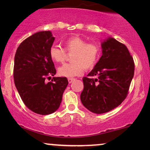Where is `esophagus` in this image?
Instances as JSON below:
<instances>
[{
    "label": "esophagus",
    "mask_w": 150,
    "mask_h": 150,
    "mask_svg": "<svg viewBox=\"0 0 150 150\" xmlns=\"http://www.w3.org/2000/svg\"><path fill=\"white\" fill-rule=\"evenodd\" d=\"M74 81H75L74 79H68V83H71Z\"/></svg>",
    "instance_id": "34e87169"
}]
</instances>
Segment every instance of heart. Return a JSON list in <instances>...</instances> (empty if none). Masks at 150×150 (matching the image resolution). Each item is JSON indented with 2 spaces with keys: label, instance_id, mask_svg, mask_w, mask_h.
Returning <instances> with one entry per match:
<instances>
[{
  "label": "heart",
  "instance_id": "obj_1",
  "mask_svg": "<svg viewBox=\"0 0 150 150\" xmlns=\"http://www.w3.org/2000/svg\"><path fill=\"white\" fill-rule=\"evenodd\" d=\"M64 50L52 46L49 51L50 59L55 63L64 62L66 52L71 54V63H66L58 69L59 74L62 77L73 78L83 74L84 70L94 67L100 54V47L93 43H87L85 39L74 36L63 42Z\"/></svg>",
  "mask_w": 150,
  "mask_h": 150
}]
</instances>
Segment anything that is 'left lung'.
I'll list each match as a JSON object with an SVG mask.
<instances>
[{
  "mask_svg": "<svg viewBox=\"0 0 150 150\" xmlns=\"http://www.w3.org/2000/svg\"><path fill=\"white\" fill-rule=\"evenodd\" d=\"M101 47L102 55L88 74L89 77L83 78L84 89L81 94L83 106L97 114L107 112L122 104L134 71L133 58L124 44L109 37Z\"/></svg>",
  "mask_w": 150,
  "mask_h": 150,
  "instance_id": "left-lung-1",
  "label": "left lung"
}]
</instances>
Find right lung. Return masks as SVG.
<instances>
[{"mask_svg":"<svg viewBox=\"0 0 150 150\" xmlns=\"http://www.w3.org/2000/svg\"><path fill=\"white\" fill-rule=\"evenodd\" d=\"M54 38L50 31H40L24 40L14 58V83L26 107L40 115H49L58 109L68 85L65 77L56 74L49 51Z\"/></svg>","mask_w":150,"mask_h":150,"instance_id":"right-lung-1","label":"right lung"}]
</instances>
